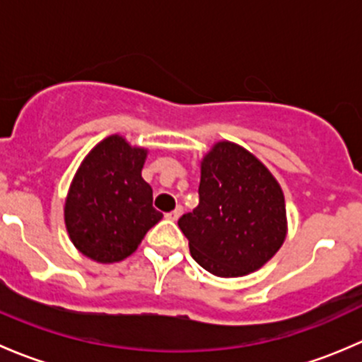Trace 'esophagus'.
Instances as JSON below:
<instances>
[{"mask_svg": "<svg viewBox=\"0 0 362 362\" xmlns=\"http://www.w3.org/2000/svg\"><path fill=\"white\" fill-rule=\"evenodd\" d=\"M182 210H184V208H182L180 204H178V206L175 208V210L168 211V214H166V218H170V221H177V218L180 217V215H182Z\"/></svg>", "mask_w": 362, "mask_h": 362, "instance_id": "34e87169", "label": "esophagus"}]
</instances>
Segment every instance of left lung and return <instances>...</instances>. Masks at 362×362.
I'll list each match as a JSON object with an SVG mask.
<instances>
[{
    "label": "left lung",
    "mask_w": 362,
    "mask_h": 362,
    "mask_svg": "<svg viewBox=\"0 0 362 362\" xmlns=\"http://www.w3.org/2000/svg\"><path fill=\"white\" fill-rule=\"evenodd\" d=\"M199 204L178 218L194 261L217 276L261 268L286 240V203L273 175L229 141L202 163Z\"/></svg>",
    "instance_id": "obj_1"
}]
</instances>
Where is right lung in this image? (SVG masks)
I'll return each instance as SVG.
<instances>
[{"mask_svg":"<svg viewBox=\"0 0 362 362\" xmlns=\"http://www.w3.org/2000/svg\"><path fill=\"white\" fill-rule=\"evenodd\" d=\"M147 152L120 136L101 141L76 171L64 206L73 245L98 262L122 261L163 217L141 178Z\"/></svg>","mask_w":362,"mask_h":362,"instance_id":"1","label":"right lung"}]
</instances>
